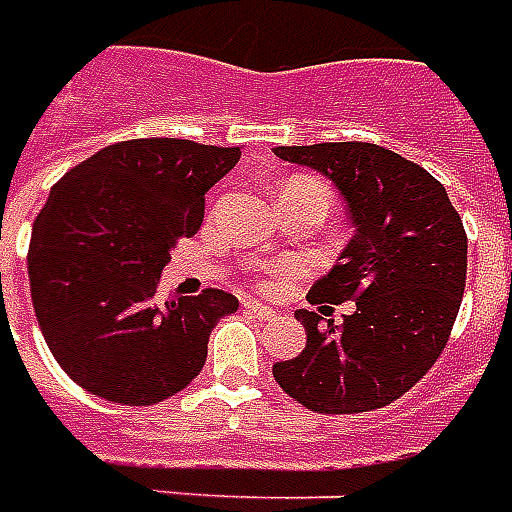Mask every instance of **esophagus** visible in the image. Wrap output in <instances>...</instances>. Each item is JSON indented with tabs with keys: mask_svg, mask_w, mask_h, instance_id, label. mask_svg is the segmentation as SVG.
Segmentation results:
<instances>
[{
	"mask_svg": "<svg viewBox=\"0 0 512 512\" xmlns=\"http://www.w3.org/2000/svg\"><path fill=\"white\" fill-rule=\"evenodd\" d=\"M244 310L249 312V315L260 318V321H271V318H274V310H268L266 304H260V301H255V299H246Z\"/></svg>",
	"mask_w": 512,
	"mask_h": 512,
	"instance_id": "1",
	"label": "esophagus"
}]
</instances>
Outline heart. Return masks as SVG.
<instances>
[{
    "label": "heart",
    "instance_id": "b5f03b06",
    "mask_svg": "<svg viewBox=\"0 0 512 512\" xmlns=\"http://www.w3.org/2000/svg\"><path fill=\"white\" fill-rule=\"evenodd\" d=\"M290 186H321V183H315V180H307V178H296V180H290L285 189H290Z\"/></svg>",
    "mask_w": 512,
    "mask_h": 512
}]
</instances>
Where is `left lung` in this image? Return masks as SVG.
I'll list each match as a JSON object with an SVG mask.
<instances>
[{
  "label": "left lung",
  "instance_id": "8db88e82",
  "mask_svg": "<svg viewBox=\"0 0 512 512\" xmlns=\"http://www.w3.org/2000/svg\"><path fill=\"white\" fill-rule=\"evenodd\" d=\"M340 189L356 233L310 304L356 301L343 326L299 310L307 345L274 378L318 414L389 406L428 373L450 340L466 285V230L447 189L414 161L373 142L274 147Z\"/></svg>",
  "mask_w": 512,
  "mask_h": 512
}]
</instances>
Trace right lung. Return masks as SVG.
I'll return each mask as SVG.
<instances>
[{"instance_id":"right-lung-1","label":"right lung","mask_w":512,"mask_h":512,"mask_svg":"<svg viewBox=\"0 0 512 512\" xmlns=\"http://www.w3.org/2000/svg\"><path fill=\"white\" fill-rule=\"evenodd\" d=\"M238 158L241 147L150 136L104 147L54 183L32 227L29 290L49 351L82 389L153 406L200 376L213 326L238 299L205 288L158 301V282Z\"/></svg>"}]
</instances>
